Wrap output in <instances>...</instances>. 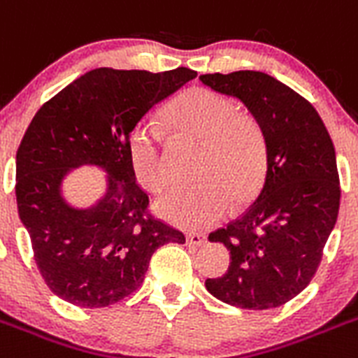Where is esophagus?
<instances>
[{
  "label": "esophagus",
  "mask_w": 358,
  "mask_h": 358,
  "mask_svg": "<svg viewBox=\"0 0 358 358\" xmlns=\"http://www.w3.org/2000/svg\"><path fill=\"white\" fill-rule=\"evenodd\" d=\"M187 242H189L190 245H203V243L206 242V236L203 235V233H189V235H187Z\"/></svg>",
  "instance_id": "34e87169"
}]
</instances>
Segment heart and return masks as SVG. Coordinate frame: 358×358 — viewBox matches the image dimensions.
<instances>
[{
	"label": "heart",
	"instance_id": "b5f03b06",
	"mask_svg": "<svg viewBox=\"0 0 358 358\" xmlns=\"http://www.w3.org/2000/svg\"><path fill=\"white\" fill-rule=\"evenodd\" d=\"M168 125L182 138L203 141L198 166L201 182L175 187L157 201V212L171 224L199 229L219 220L233 205L250 201L268 171V139L259 120L236 113L229 99L208 88H190L168 103ZM134 175L148 190L166 185L162 134L138 125L129 139Z\"/></svg>",
	"mask_w": 358,
	"mask_h": 358
}]
</instances>
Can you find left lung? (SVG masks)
<instances>
[{"mask_svg": "<svg viewBox=\"0 0 358 358\" xmlns=\"http://www.w3.org/2000/svg\"><path fill=\"white\" fill-rule=\"evenodd\" d=\"M203 85L236 96L268 139V171L238 219L210 233L229 249L224 275L206 289L242 309H272L307 288L336 226L341 185L336 150L313 103L265 72L205 73Z\"/></svg>", "mask_w": 358, "mask_h": 358, "instance_id": "8db88e82", "label": "left lung"}]
</instances>
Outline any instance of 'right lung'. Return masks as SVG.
Instances as JSON below:
<instances>
[{
    "mask_svg": "<svg viewBox=\"0 0 358 358\" xmlns=\"http://www.w3.org/2000/svg\"><path fill=\"white\" fill-rule=\"evenodd\" d=\"M169 72L95 69L43 103L17 150L15 198L31 238L40 275L55 295L78 307H108L145 280L160 245L185 242L180 229L157 219L148 192L136 183L130 132L162 99L194 79ZM95 163L110 175L106 198L90 210L62 201L66 171Z\"/></svg>",
    "mask_w": 358,
    "mask_h": 358,
    "instance_id": "right-lung-1",
    "label": "right lung"
}]
</instances>
